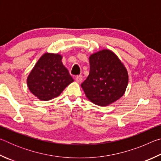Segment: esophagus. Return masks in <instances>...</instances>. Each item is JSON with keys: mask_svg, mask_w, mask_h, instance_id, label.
Masks as SVG:
<instances>
[{"mask_svg": "<svg viewBox=\"0 0 161 161\" xmlns=\"http://www.w3.org/2000/svg\"><path fill=\"white\" fill-rule=\"evenodd\" d=\"M76 81H77V83H81V81H82V76L81 75H79L76 77Z\"/></svg>", "mask_w": 161, "mask_h": 161, "instance_id": "esophagus-1", "label": "esophagus"}]
</instances>
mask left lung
<instances>
[{
	"mask_svg": "<svg viewBox=\"0 0 161 161\" xmlns=\"http://www.w3.org/2000/svg\"><path fill=\"white\" fill-rule=\"evenodd\" d=\"M90 71L81 84L86 97L99 107H107L119 99L129 82L126 68L110 50L98 51L89 58Z\"/></svg>",
	"mask_w": 161,
	"mask_h": 161,
	"instance_id": "8db88e82",
	"label": "left lung"
}]
</instances>
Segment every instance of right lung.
Listing matches in <instances>:
<instances>
[{
  "label": "right lung",
  "instance_id": "1",
  "mask_svg": "<svg viewBox=\"0 0 161 161\" xmlns=\"http://www.w3.org/2000/svg\"><path fill=\"white\" fill-rule=\"evenodd\" d=\"M62 59L59 54H43L28 76L29 90L40 100L49 101L59 96L74 81Z\"/></svg>",
  "mask_w": 161,
  "mask_h": 161
}]
</instances>
